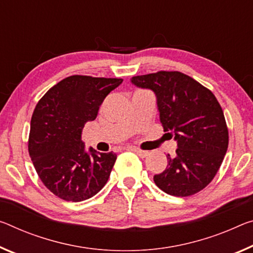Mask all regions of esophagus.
Segmentation results:
<instances>
[{
  "label": "esophagus",
  "instance_id": "esophagus-1",
  "mask_svg": "<svg viewBox=\"0 0 253 253\" xmlns=\"http://www.w3.org/2000/svg\"><path fill=\"white\" fill-rule=\"evenodd\" d=\"M133 151L136 152V154L138 156H141V158H146V156L150 154V152L148 151H143V150H138V148H134Z\"/></svg>",
  "mask_w": 253,
  "mask_h": 253
}]
</instances>
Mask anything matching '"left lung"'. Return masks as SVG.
I'll use <instances>...</instances> for the list:
<instances>
[{
    "label": "left lung",
    "mask_w": 253,
    "mask_h": 253,
    "mask_svg": "<svg viewBox=\"0 0 253 253\" xmlns=\"http://www.w3.org/2000/svg\"><path fill=\"white\" fill-rule=\"evenodd\" d=\"M131 83L154 91L163 129L174 133L175 155L154 175L168 195L188 197L203 190L217 173L228 146L222 107L210 89L178 71L137 75ZM170 134V133H169Z\"/></svg>",
    "instance_id": "obj_1"
}]
</instances>
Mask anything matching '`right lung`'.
Wrapping results in <instances>:
<instances>
[{"mask_svg":"<svg viewBox=\"0 0 253 253\" xmlns=\"http://www.w3.org/2000/svg\"><path fill=\"white\" fill-rule=\"evenodd\" d=\"M123 79L72 75L50 87L36 106L28 151L40 180L58 198L82 202L105 187L117 155L84 151V124Z\"/></svg>","mask_w":253,"mask_h":253,"instance_id":"1","label":"right lung"}]
</instances>
